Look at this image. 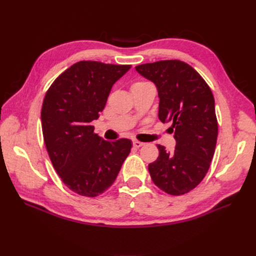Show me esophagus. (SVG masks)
Here are the masks:
<instances>
[{
    "instance_id": "1",
    "label": "esophagus",
    "mask_w": 256,
    "mask_h": 256,
    "mask_svg": "<svg viewBox=\"0 0 256 256\" xmlns=\"http://www.w3.org/2000/svg\"><path fill=\"white\" fill-rule=\"evenodd\" d=\"M144 145V143L142 142H138V141H134V146L136 147V148H140V147H142Z\"/></svg>"
}]
</instances>
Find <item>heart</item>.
<instances>
[{
	"instance_id": "obj_1",
	"label": "heart",
	"mask_w": 256,
	"mask_h": 256,
	"mask_svg": "<svg viewBox=\"0 0 256 256\" xmlns=\"http://www.w3.org/2000/svg\"><path fill=\"white\" fill-rule=\"evenodd\" d=\"M138 83H142V82H138Z\"/></svg>"
}]
</instances>
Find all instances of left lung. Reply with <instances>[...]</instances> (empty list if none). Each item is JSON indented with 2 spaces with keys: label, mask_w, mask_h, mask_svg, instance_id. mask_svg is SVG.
I'll return each mask as SVG.
<instances>
[{
  "label": "left lung",
  "mask_w": 256,
  "mask_h": 256,
  "mask_svg": "<svg viewBox=\"0 0 256 256\" xmlns=\"http://www.w3.org/2000/svg\"><path fill=\"white\" fill-rule=\"evenodd\" d=\"M136 70L154 83L158 118L172 122L173 152L158 145L159 157L148 164L154 184L171 196L188 193L203 180L214 157L218 136L214 99L205 80L184 62L159 60Z\"/></svg>",
  "instance_id": "left-lung-1"
}]
</instances>
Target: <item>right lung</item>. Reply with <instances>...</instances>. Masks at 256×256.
<instances>
[{"label": "right lung", "instance_id": "1", "mask_svg": "<svg viewBox=\"0 0 256 256\" xmlns=\"http://www.w3.org/2000/svg\"><path fill=\"white\" fill-rule=\"evenodd\" d=\"M130 65L81 60L58 76L44 96L42 134L56 173L72 191L94 198L115 182L131 141H106L94 134L113 84Z\"/></svg>", "mask_w": 256, "mask_h": 256}]
</instances>
